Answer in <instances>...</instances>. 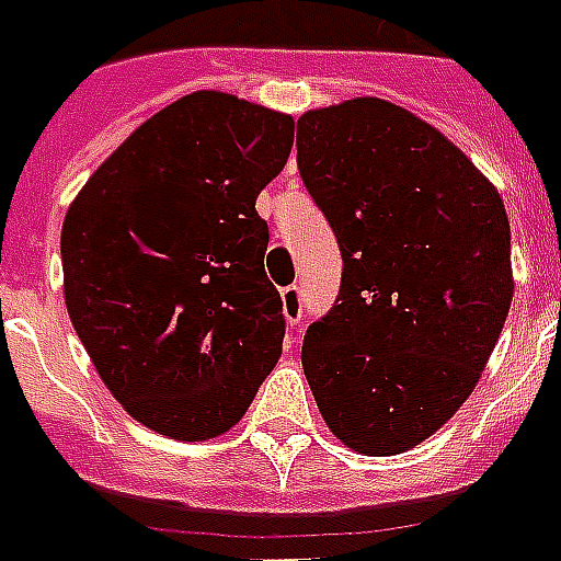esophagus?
<instances>
[{
	"mask_svg": "<svg viewBox=\"0 0 561 561\" xmlns=\"http://www.w3.org/2000/svg\"><path fill=\"white\" fill-rule=\"evenodd\" d=\"M282 313H285L288 324H299V319H302V290L296 285L282 290Z\"/></svg>",
	"mask_w": 561,
	"mask_h": 561,
	"instance_id": "1",
	"label": "esophagus"
}]
</instances>
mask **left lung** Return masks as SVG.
<instances>
[{
    "mask_svg": "<svg viewBox=\"0 0 561 561\" xmlns=\"http://www.w3.org/2000/svg\"><path fill=\"white\" fill-rule=\"evenodd\" d=\"M296 162L342 251L302 368L342 445L397 456L473 393L513 299L511 222L491 179L416 113L376 96L296 122Z\"/></svg>",
    "mask_w": 561,
    "mask_h": 561,
    "instance_id": "obj_1",
    "label": "left lung"
}]
</instances>
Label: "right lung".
I'll list each match as a JSON object with an SVG mask.
<instances>
[{
    "label": "right lung",
    "mask_w": 561,
    "mask_h": 561,
    "mask_svg": "<svg viewBox=\"0 0 561 561\" xmlns=\"http://www.w3.org/2000/svg\"><path fill=\"white\" fill-rule=\"evenodd\" d=\"M290 148L294 116L196 91L142 122L70 202L68 317L113 399L150 431L222 436L279 362L256 196Z\"/></svg>",
    "instance_id": "add662e5"
}]
</instances>
